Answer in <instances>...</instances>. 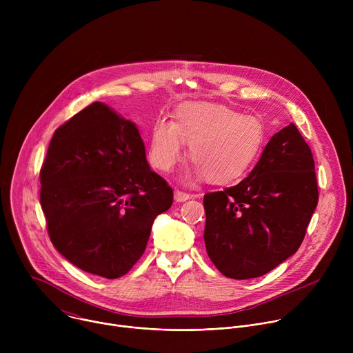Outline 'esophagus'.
<instances>
[{"label":"esophagus","mask_w":353,"mask_h":353,"mask_svg":"<svg viewBox=\"0 0 353 353\" xmlns=\"http://www.w3.org/2000/svg\"><path fill=\"white\" fill-rule=\"evenodd\" d=\"M191 196H192L191 194L184 192V191H181V190H176V191H174V199L177 201V203H183V201H187V199H190Z\"/></svg>","instance_id":"1"}]
</instances>
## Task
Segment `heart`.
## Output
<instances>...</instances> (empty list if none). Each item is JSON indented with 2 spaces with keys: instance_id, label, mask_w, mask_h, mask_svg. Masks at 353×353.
<instances>
[{
  "instance_id": "b5f03b06",
  "label": "heart",
  "mask_w": 353,
  "mask_h": 353,
  "mask_svg": "<svg viewBox=\"0 0 353 353\" xmlns=\"http://www.w3.org/2000/svg\"><path fill=\"white\" fill-rule=\"evenodd\" d=\"M265 142L263 124L251 116L216 103L190 102L179 106L173 121L159 120L150 131L148 158L162 173H170L190 145L194 176L214 184L241 179L259 159Z\"/></svg>"
}]
</instances>
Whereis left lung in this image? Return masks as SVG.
Instances as JSON below:
<instances>
[{
  "instance_id": "8db88e82",
  "label": "left lung",
  "mask_w": 353,
  "mask_h": 353,
  "mask_svg": "<svg viewBox=\"0 0 353 353\" xmlns=\"http://www.w3.org/2000/svg\"><path fill=\"white\" fill-rule=\"evenodd\" d=\"M317 201L312 149L292 123L270 139L248 177L204 195L211 261L232 279L270 272L300 247Z\"/></svg>"
}]
</instances>
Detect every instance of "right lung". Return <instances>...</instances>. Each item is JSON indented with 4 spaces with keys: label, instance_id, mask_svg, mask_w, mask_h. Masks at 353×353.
Segmentation results:
<instances>
[{
    "label": "right lung",
    "instance_id": "right-lung-1",
    "mask_svg": "<svg viewBox=\"0 0 353 353\" xmlns=\"http://www.w3.org/2000/svg\"><path fill=\"white\" fill-rule=\"evenodd\" d=\"M54 247L85 272L116 279L143 254L173 190L150 170L137 125L94 102L60 125L40 169Z\"/></svg>",
    "mask_w": 353,
    "mask_h": 353
}]
</instances>
